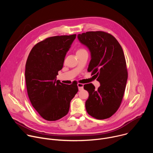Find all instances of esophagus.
<instances>
[{
  "label": "esophagus",
  "instance_id": "1",
  "mask_svg": "<svg viewBox=\"0 0 153 153\" xmlns=\"http://www.w3.org/2000/svg\"><path fill=\"white\" fill-rule=\"evenodd\" d=\"M77 86H78L79 90H80H80H83V84L79 83H77Z\"/></svg>",
  "mask_w": 153,
  "mask_h": 153
}]
</instances>
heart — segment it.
<instances>
[{"label":"heart","instance_id":"heart-1","mask_svg":"<svg viewBox=\"0 0 153 153\" xmlns=\"http://www.w3.org/2000/svg\"><path fill=\"white\" fill-rule=\"evenodd\" d=\"M85 49H83V48H79V49H78L77 50V52L76 53H77V52H80V51H85Z\"/></svg>","mask_w":153,"mask_h":153}]
</instances>
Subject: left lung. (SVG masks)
<instances>
[{
	"label": "left lung",
	"instance_id": "1",
	"mask_svg": "<svg viewBox=\"0 0 153 153\" xmlns=\"http://www.w3.org/2000/svg\"><path fill=\"white\" fill-rule=\"evenodd\" d=\"M77 38L91 53L88 71L100 83L97 90L92 83L84 85L89 93L86 111L97 119H108L117 111L125 90L128 72L123 50L117 39L106 32L88 31Z\"/></svg>",
	"mask_w": 153,
	"mask_h": 153
}]
</instances>
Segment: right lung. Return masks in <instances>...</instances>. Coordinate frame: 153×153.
<instances>
[{
	"label": "right lung",
	"instance_id": "right-lung-1",
	"mask_svg": "<svg viewBox=\"0 0 153 153\" xmlns=\"http://www.w3.org/2000/svg\"><path fill=\"white\" fill-rule=\"evenodd\" d=\"M76 34L45 39L34 46L25 65V80L30 100L39 115L48 121L66 116L70 102L78 91L77 84L56 80L67 53Z\"/></svg>",
	"mask_w": 153,
	"mask_h": 153
}]
</instances>
